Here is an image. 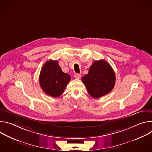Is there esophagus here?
I'll list each match as a JSON object with an SVG mask.
<instances>
[{
	"mask_svg": "<svg viewBox=\"0 0 152 152\" xmlns=\"http://www.w3.org/2000/svg\"><path fill=\"white\" fill-rule=\"evenodd\" d=\"M74 77L76 78V79H80V77H81V75L80 74H78V73H75L74 75Z\"/></svg>",
	"mask_w": 152,
	"mask_h": 152,
	"instance_id": "34e87169",
	"label": "esophagus"
}]
</instances>
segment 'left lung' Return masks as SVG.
<instances>
[{
	"label": "left lung",
	"instance_id": "left-lung-1",
	"mask_svg": "<svg viewBox=\"0 0 152 152\" xmlns=\"http://www.w3.org/2000/svg\"><path fill=\"white\" fill-rule=\"evenodd\" d=\"M90 95L99 98L109 93L115 82V73L109 63L101 59L94 61L88 73L82 78Z\"/></svg>",
	"mask_w": 152,
	"mask_h": 152
}]
</instances>
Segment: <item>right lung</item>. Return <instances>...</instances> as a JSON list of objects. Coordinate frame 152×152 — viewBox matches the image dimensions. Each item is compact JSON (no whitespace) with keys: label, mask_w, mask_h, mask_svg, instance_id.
<instances>
[{"label":"right lung","mask_w":152,"mask_h":152,"mask_svg":"<svg viewBox=\"0 0 152 152\" xmlns=\"http://www.w3.org/2000/svg\"><path fill=\"white\" fill-rule=\"evenodd\" d=\"M71 79L70 76L64 73L57 61L49 60L42 66L39 82L41 89L53 97L60 96Z\"/></svg>","instance_id":"add662e5"}]
</instances>
